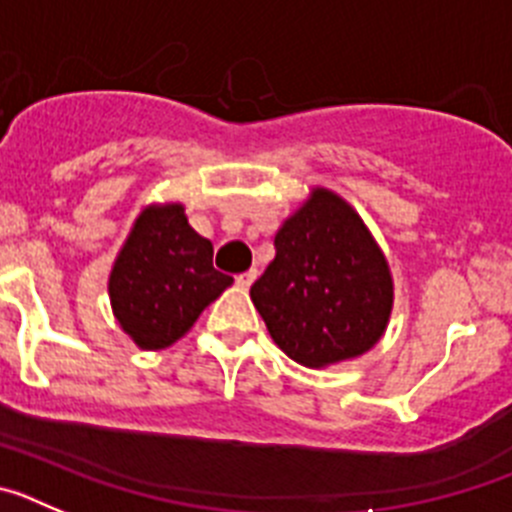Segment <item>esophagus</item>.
Returning <instances> with one entry per match:
<instances>
[{
    "instance_id": "34e87169",
    "label": "esophagus",
    "mask_w": 512,
    "mask_h": 512,
    "mask_svg": "<svg viewBox=\"0 0 512 512\" xmlns=\"http://www.w3.org/2000/svg\"><path fill=\"white\" fill-rule=\"evenodd\" d=\"M256 274H259V271L248 269V271H243V274H238V277H235V282H238V287L248 289L253 284V279H256Z\"/></svg>"
}]
</instances>
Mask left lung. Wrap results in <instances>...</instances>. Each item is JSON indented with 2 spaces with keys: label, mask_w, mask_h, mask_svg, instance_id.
I'll use <instances>...</instances> for the list:
<instances>
[{
  "label": "left lung",
  "mask_w": 512,
  "mask_h": 512,
  "mask_svg": "<svg viewBox=\"0 0 512 512\" xmlns=\"http://www.w3.org/2000/svg\"><path fill=\"white\" fill-rule=\"evenodd\" d=\"M274 251L251 300L289 359L336 364L379 341L392 310L390 269L338 194L315 189L274 235Z\"/></svg>",
  "instance_id": "8db88e82"
}]
</instances>
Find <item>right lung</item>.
I'll use <instances>...</instances> for the list:
<instances>
[{
	"mask_svg": "<svg viewBox=\"0 0 512 512\" xmlns=\"http://www.w3.org/2000/svg\"><path fill=\"white\" fill-rule=\"evenodd\" d=\"M230 282L182 205L148 207L112 266L110 300L122 330L153 351L179 341Z\"/></svg>",
	"mask_w": 512,
	"mask_h": 512,
	"instance_id": "obj_1",
	"label": "right lung"
}]
</instances>
